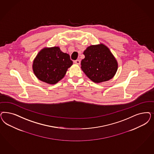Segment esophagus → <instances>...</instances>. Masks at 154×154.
<instances>
[{
    "label": "esophagus",
    "mask_w": 154,
    "mask_h": 154,
    "mask_svg": "<svg viewBox=\"0 0 154 154\" xmlns=\"http://www.w3.org/2000/svg\"><path fill=\"white\" fill-rule=\"evenodd\" d=\"M74 62L75 64H77V65H80V61L79 60H75L74 61Z\"/></svg>",
    "instance_id": "1"
}]
</instances>
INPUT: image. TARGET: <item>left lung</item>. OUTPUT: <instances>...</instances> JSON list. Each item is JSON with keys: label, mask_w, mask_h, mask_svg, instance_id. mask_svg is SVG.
Returning a JSON list of instances; mask_svg holds the SVG:
<instances>
[{"label": "left lung", "mask_w": 154, "mask_h": 154, "mask_svg": "<svg viewBox=\"0 0 154 154\" xmlns=\"http://www.w3.org/2000/svg\"><path fill=\"white\" fill-rule=\"evenodd\" d=\"M81 68L90 79L99 83L112 79L118 68L117 60L104 45H91L83 53Z\"/></svg>", "instance_id": "1"}]
</instances>
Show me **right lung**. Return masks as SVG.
Wrapping results in <instances>:
<instances>
[{"mask_svg": "<svg viewBox=\"0 0 154 154\" xmlns=\"http://www.w3.org/2000/svg\"><path fill=\"white\" fill-rule=\"evenodd\" d=\"M72 65L69 55L61 51L58 47H53L40 51L33 61V69L38 79L54 85L65 76Z\"/></svg>", "mask_w": 154, "mask_h": 154, "instance_id": "1", "label": "right lung"}]
</instances>
